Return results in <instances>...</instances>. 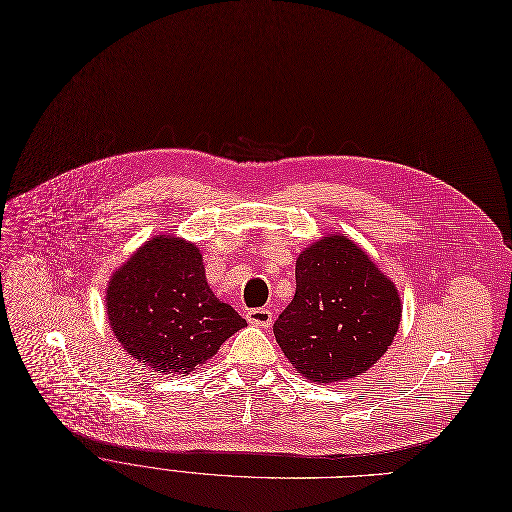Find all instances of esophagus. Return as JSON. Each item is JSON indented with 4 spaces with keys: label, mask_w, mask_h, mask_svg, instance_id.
Here are the masks:
<instances>
[{
    "label": "esophagus",
    "mask_w": 512,
    "mask_h": 512,
    "mask_svg": "<svg viewBox=\"0 0 512 512\" xmlns=\"http://www.w3.org/2000/svg\"><path fill=\"white\" fill-rule=\"evenodd\" d=\"M272 317H274L272 311L265 309V307H257V309H251V311L247 313V321H249V324L261 326V328H270Z\"/></svg>",
    "instance_id": "obj_1"
}]
</instances>
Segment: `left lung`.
<instances>
[{"label":"left lung","instance_id":"obj_1","mask_svg":"<svg viewBox=\"0 0 512 512\" xmlns=\"http://www.w3.org/2000/svg\"><path fill=\"white\" fill-rule=\"evenodd\" d=\"M396 286L355 242L326 236L297 259V292L274 334L307 380L357 378L378 361L400 324Z\"/></svg>","mask_w":512,"mask_h":512}]
</instances>
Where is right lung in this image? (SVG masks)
I'll use <instances>...</instances> for the list:
<instances>
[{"mask_svg":"<svg viewBox=\"0 0 512 512\" xmlns=\"http://www.w3.org/2000/svg\"><path fill=\"white\" fill-rule=\"evenodd\" d=\"M107 319L124 351L155 373H188L247 326L211 292L191 242L155 236L107 286Z\"/></svg>","mask_w":512,"mask_h":512,"instance_id":"1","label":"right lung"}]
</instances>
